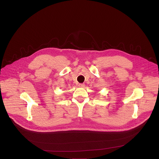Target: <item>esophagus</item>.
Instances as JSON below:
<instances>
[{
	"instance_id": "obj_1",
	"label": "esophagus",
	"mask_w": 159,
	"mask_h": 159,
	"mask_svg": "<svg viewBox=\"0 0 159 159\" xmlns=\"http://www.w3.org/2000/svg\"><path fill=\"white\" fill-rule=\"evenodd\" d=\"M79 87H84L85 86V84H79Z\"/></svg>"
}]
</instances>
